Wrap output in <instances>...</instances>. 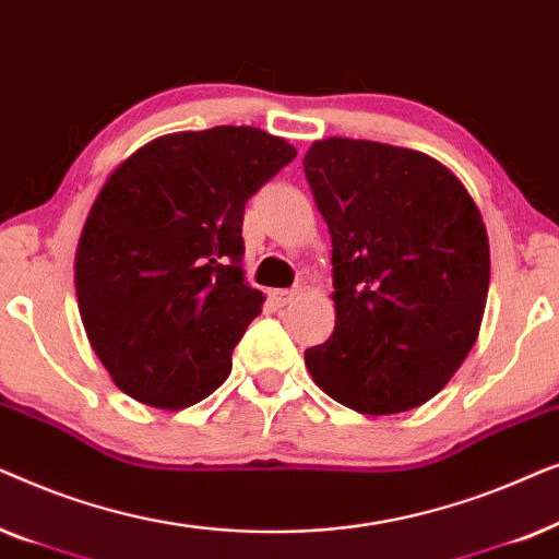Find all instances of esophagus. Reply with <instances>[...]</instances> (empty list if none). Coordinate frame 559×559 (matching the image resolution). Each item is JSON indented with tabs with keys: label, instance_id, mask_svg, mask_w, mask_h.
Wrapping results in <instances>:
<instances>
[{
	"label": "esophagus",
	"instance_id": "1",
	"mask_svg": "<svg viewBox=\"0 0 559 559\" xmlns=\"http://www.w3.org/2000/svg\"><path fill=\"white\" fill-rule=\"evenodd\" d=\"M295 295H297V289H272L270 300L277 305V308H285V305L295 300Z\"/></svg>",
	"mask_w": 559,
	"mask_h": 559
}]
</instances>
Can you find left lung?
<instances>
[{
  "mask_svg": "<svg viewBox=\"0 0 559 559\" xmlns=\"http://www.w3.org/2000/svg\"><path fill=\"white\" fill-rule=\"evenodd\" d=\"M333 241V335L310 377L361 415L432 400L471 354L491 254L478 205L425 152L328 136L302 159Z\"/></svg>",
  "mask_w": 559,
  "mask_h": 559,
  "instance_id": "1",
  "label": "left lung"
}]
</instances>
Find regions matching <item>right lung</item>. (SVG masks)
<instances>
[{
	"instance_id": "obj_1",
	"label": "right lung",
	"mask_w": 559,
	"mask_h": 559,
	"mask_svg": "<svg viewBox=\"0 0 559 559\" xmlns=\"http://www.w3.org/2000/svg\"><path fill=\"white\" fill-rule=\"evenodd\" d=\"M297 150L254 127L175 132L104 182L75 249L83 328L114 384L186 409L224 384L262 312L243 282V205Z\"/></svg>"
}]
</instances>
